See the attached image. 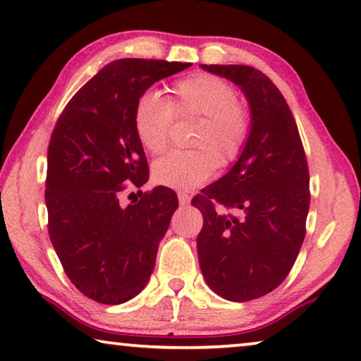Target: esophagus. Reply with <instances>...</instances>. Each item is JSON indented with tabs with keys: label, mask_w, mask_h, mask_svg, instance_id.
<instances>
[{
	"label": "esophagus",
	"mask_w": 361,
	"mask_h": 361,
	"mask_svg": "<svg viewBox=\"0 0 361 361\" xmlns=\"http://www.w3.org/2000/svg\"><path fill=\"white\" fill-rule=\"evenodd\" d=\"M177 198H179V203H180L182 206H185V204L190 203V195L185 193V192H179V193H177Z\"/></svg>",
	"instance_id": "34e87169"
}]
</instances>
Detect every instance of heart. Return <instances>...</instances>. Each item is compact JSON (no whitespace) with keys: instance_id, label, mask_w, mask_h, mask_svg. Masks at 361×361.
<instances>
[{"instance_id":"obj_1","label":"heart","mask_w":361,"mask_h":361,"mask_svg":"<svg viewBox=\"0 0 361 361\" xmlns=\"http://www.w3.org/2000/svg\"><path fill=\"white\" fill-rule=\"evenodd\" d=\"M173 115L200 116L187 152H171L153 163L159 185L190 190L204 184L217 166L235 161L250 134V111L236 99L232 85L219 76L197 73L174 82L168 100L147 91L134 109V128L142 147L161 153L168 145Z\"/></svg>"}]
</instances>
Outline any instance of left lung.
Wrapping results in <instances>:
<instances>
[{
    "label": "left lung",
    "instance_id": "obj_1",
    "mask_svg": "<svg viewBox=\"0 0 361 361\" xmlns=\"http://www.w3.org/2000/svg\"><path fill=\"white\" fill-rule=\"evenodd\" d=\"M232 81L251 111L238 159L192 204L203 214L197 238L204 281L233 302L262 298L286 279L305 236L309 168L298 125L269 76L247 65H200ZM212 201L236 215L217 213Z\"/></svg>",
    "mask_w": 361,
    "mask_h": 361
}]
</instances>
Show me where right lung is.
<instances>
[{"mask_svg":"<svg viewBox=\"0 0 361 361\" xmlns=\"http://www.w3.org/2000/svg\"><path fill=\"white\" fill-rule=\"evenodd\" d=\"M190 62L118 59L92 76L59 116L47 149V230L70 281L96 302L116 305L142 291L179 206L168 187L120 202L142 187L149 164L134 128L137 99Z\"/></svg>","mask_w":361,"mask_h":361,"instance_id":"add662e5","label":"right lung"}]
</instances>
